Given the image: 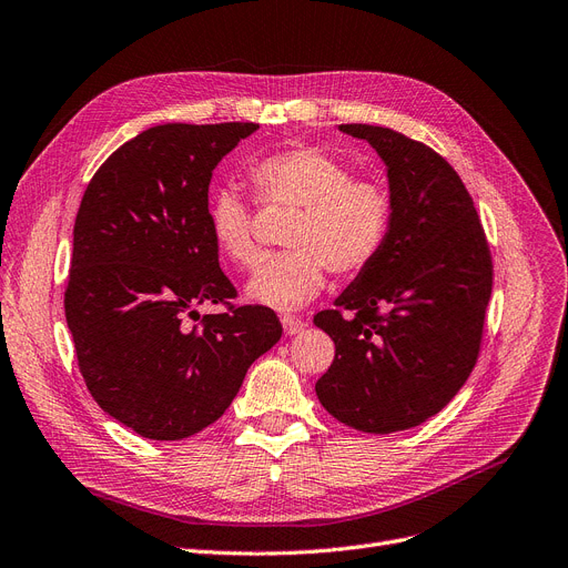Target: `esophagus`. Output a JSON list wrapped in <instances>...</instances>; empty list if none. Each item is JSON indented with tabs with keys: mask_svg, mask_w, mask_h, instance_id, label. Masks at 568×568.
<instances>
[{
	"mask_svg": "<svg viewBox=\"0 0 568 568\" xmlns=\"http://www.w3.org/2000/svg\"><path fill=\"white\" fill-rule=\"evenodd\" d=\"M282 326H284L286 335H298L307 328V323L298 316H282Z\"/></svg>",
	"mask_w": 568,
	"mask_h": 568,
	"instance_id": "obj_1",
	"label": "esophagus"
}]
</instances>
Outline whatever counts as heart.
I'll list each match as a JSON object with an SVG mask.
<instances>
[{"label":"heart","instance_id":"1","mask_svg":"<svg viewBox=\"0 0 568 568\" xmlns=\"http://www.w3.org/2000/svg\"><path fill=\"white\" fill-rule=\"evenodd\" d=\"M247 178L261 207H291L282 242L286 252L267 256L247 284V295L280 312L298 310L326 286V267L354 277L386 247L393 224L388 189L354 178L344 161L318 148H288L254 159ZM207 229L217 252L237 267L258 258L254 210L235 186L214 189Z\"/></svg>","mask_w":568,"mask_h":568}]
</instances>
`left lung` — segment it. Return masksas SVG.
<instances>
[{
  "mask_svg": "<svg viewBox=\"0 0 568 568\" xmlns=\"http://www.w3.org/2000/svg\"><path fill=\"white\" fill-rule=\"evenodd\" d=\"M384 159L386 247L314 323L335 342L316 395L339 423L390 435L439 414L476 365L493 256L460 175L432 148L372 124H339Z\"/></svg>",
  "mask_w": 568,
  "mask_h": 568,
  "instance_id": "8db88e82",
  "label": "left lung"
}]
</instances>
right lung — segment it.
I'll return each instance as SVG.
<instances>
[{"label":"right lung","instance_id":"right-lung-1","mask_svg":"<svg viewBox=\"0 0 568 568\" xmlns=\"http://www.w3.org/2000/svg\"><path fill=\"white\" fill-rule=\"evenodd\" d=\"M256 129L150 126L103 161L80 201L64 291L78 367L99 407L145 439L178 442L217 420L282 337L273 310L231 303L207 229L212 171ZM205 302L227 310L201 317Z\"/></svg>","mask_w":568,"mask_h":568}]
</instances>
